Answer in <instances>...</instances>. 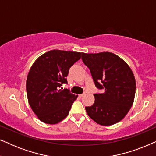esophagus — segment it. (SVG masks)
<instances>
[{"instance_id": "esophagus-1", "label": "esophagus", "mask_w": 156, "mask_h": 156, "mask_svg": "<svg viewBox=\"0 0 156 156\" xmlns=\"http://www.w3.org/2000/svg\"><path fill=\"white\" fill-rule=\"evenodd\" d=\"M84 95H85V93H84V94H80L79 96H80V97H84Z\"/></svg>"}]
</instances>
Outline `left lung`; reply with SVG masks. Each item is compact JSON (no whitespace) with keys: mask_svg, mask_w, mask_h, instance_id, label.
I'll list each match as a JSON object with an SVG mask.
<instances>
[{"mask_svg":"<svg viewBox=\"0 0 156 156\" xmlns=\"http://www.w3.org/2000/svg\"><path fill=\"white\" fill-rule=\"evenodd\" d=\"M82 59L90 69L96 87L104 89L95 94L94 103L85 109L90 118L101 126H111L126 116L133 104L136 80L126 62L109 52L82 53Z\"/></svg>","mask_w":156,"mask_h":156,"instance_id":"1","label":"left lung"}]
</instances>
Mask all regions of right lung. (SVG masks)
Returning <instances> with one entry per match:
<instances>
[{"instance_id":"right-lung-1","label":"right lung","mask_w":156,"mask_h":156,"mask_svg":"<svg viewBox=\"0 0 156 156\" xmlns=\"http://www.w3.org/2000/svg\"><path fill=\"white\" fill-rule=\"evenodd\" d=\"M81 56V52L53 50L40 56L32 65L26 80L27 100L42 122L56 124L69 114L77 95L59 87L67 84L69 68Z\"/></svg>"}]
</instances>
